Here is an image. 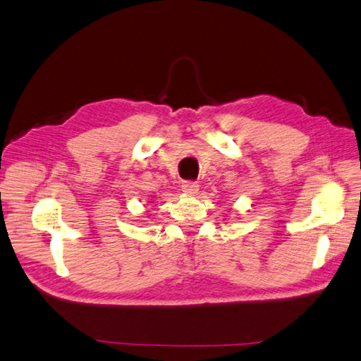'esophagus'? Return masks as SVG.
<instances>
[{
  "instance_id": "1",
  "label": "esophagus",
  "mask_w": 361,
  "mask_h": 361,
  "mask_svg": "<svg viewBox=\"0 0 361 361\" xmlns=\"http://www.w3.org/2000/svg\"><path fill=\"white\" fill-rule=\"evenodd\" d=\"M181 189L185 194L194 195V194H197V190H199V185H197L195 181H183Z\"/></svg>"
}]
</instances>
